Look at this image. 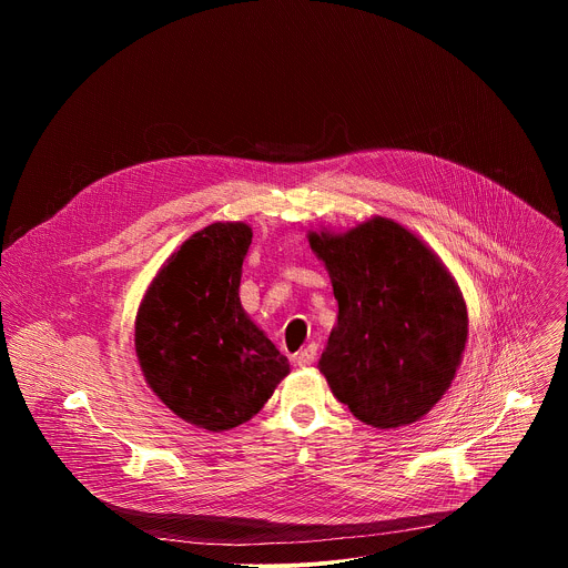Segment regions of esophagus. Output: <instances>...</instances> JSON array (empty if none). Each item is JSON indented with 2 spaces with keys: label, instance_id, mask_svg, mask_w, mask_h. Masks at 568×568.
Masks as SVG:
<instances>
[{
  "label": "esophagus",
  "instance_id": "obj_1",
  "mask_svg": "<svg viewBox=\"0 0 568 568\" xmlns=\"http://www.w3.org/2000/svg\"><path fill=\"white\" fill-rule=\"evenodd\" d=\"M314 359H316V346H314V344H310V346H305L301 353H296V364H298L301 368L312 366Z\"/></svg>",
  "mask_w": 568,
  "mask_h": 568
}]
</instances>
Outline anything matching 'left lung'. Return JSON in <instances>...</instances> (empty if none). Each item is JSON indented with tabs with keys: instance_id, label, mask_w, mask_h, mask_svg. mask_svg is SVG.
<instances>
[{
	"instance_id": "1",
	"label": "left lung",
	"mask_w": 568,
	"mask_h": 568,
	"mask_svg": "<svg viewBox=\"0 0 568 568\" xmlns=\"http://www.w3.org/2000/svg\"><path fill=\"white\" fill-rule=\"evenodd\" d=\"M339 303L318 371L353 416L377 429L425 418L467 344L463 292L427 242L393 217L307 231Z\"/></svg>"
}]
</instances>
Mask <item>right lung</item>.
I'll return each mask as SVG.
<instances>
[{
  "instance_id": "obj_1",
  "label": "right lung",
  "mask_w": 568,
  "mask_h": 568,
  "mask_svg": "<svg viewBox=\"0 0 568 568\" xmlns=\"http://www.w3.org/2000/svg\"><path fill=\"white\" fill-rule=\"evenodd\" d=\"M254 231L213 222L159 267L134 318V351L150 390L184 423L213 434L252 420L290 362L240 303Z\"/></svg>"
}]
</instances>
